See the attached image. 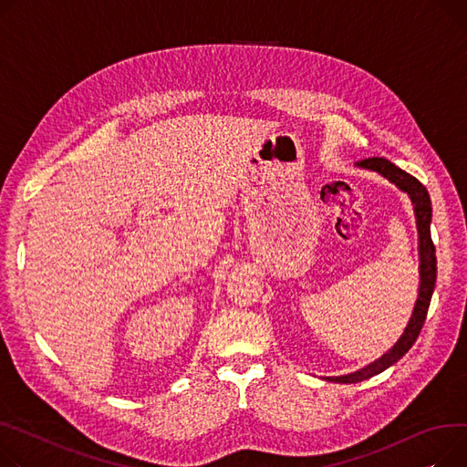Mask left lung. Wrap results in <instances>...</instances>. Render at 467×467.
<instances>
[{"label":"left lung","mask_w":467,"mask_h":467,"mask_svg":"<svg viewBox=\"0 0 467 467\" xmlns=\"http://www.w3.org/2000/svg\"><path fill=\"white\" fill-rule=\"evenodd\" d=\"M357 165L364 167V169H369V171H378L379 174H383L385 178L394 182L400 190L410 193V197L415 204L417 227H419L420 289H419V298H417V304H415V309H413V316H411L406 330H403L401 337L396 341V346L389 353H385L381 358H378L376 362H371L369 366L355 371V374L341 376V378H327L328 381H334V383H358V381L374 378V376L381 374V371L387 369L389 366H392L394 362H398L403 355H406L413 348V344H415L420 330H422V325L426 321L431 293H433V287H436V275H438L436 245H433L431 236H430L431 206H430V195H428L424 185L415 176H411L406 171H401L400 167H396L394 163H390L389 160H383V158L362 160Z\"/></svg>","instance_id":"1"}]
</instances>
